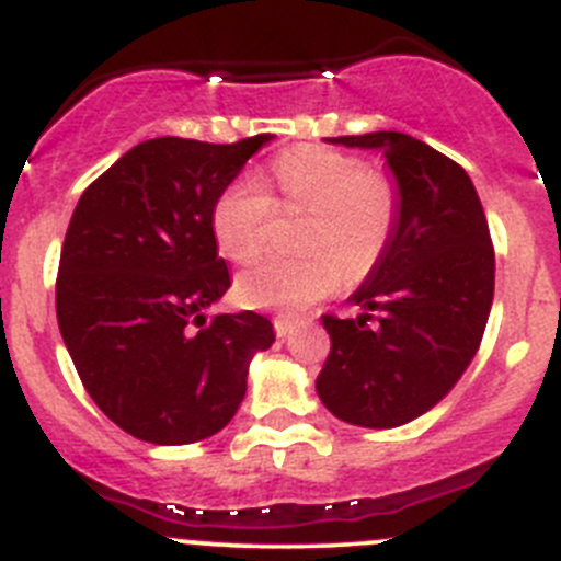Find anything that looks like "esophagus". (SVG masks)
Returning <instances> with one entry per match:
<instances>
[{
  "instance_id": "34e87169",
  "label": "esophagus",
  "mask_w": 561,
  "mask_h": 561,
  "mask_svg": "<svg viewBox=\"0 0 561 561\" xmlns=\"http://www.w3.org/2000/svg\"><path fill=\"white\" fill-rule=\"evenodd\" d=\"M293 329H296V323H293L290 318H285V314H279V318H274V331H276V336H287Z\"/></svg>"
}]
</instances>
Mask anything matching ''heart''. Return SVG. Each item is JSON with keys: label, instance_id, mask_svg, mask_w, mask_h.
I'll return each mask as SVG.
<instances>
[{"label": "heart", "instance_id": "heart-1", "mask_svg": "<svg viewBox=\"0 0 561 561\" xmlns=\"http://www.w3.org/2000/svg\"><path fill=\"white\" fill-rule=\"evenodd\" d=\"M279 208L304 210L298 260H265L243 271L236 282L241 304L257 309L296 312L340 285L367 276L383 257L397 216L400 194L380 172H367L358 159L325 148L287 150L274 164ZM274 203L257 178H236L219 194L210 227L221 254L236 263L260 257L268 238Z\"/></svg>", "mask_w": 561, "mask_h": 561}]
</instances>
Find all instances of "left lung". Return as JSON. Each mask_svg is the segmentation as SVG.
I'll list each match as a JSON object with an SVG mask.
<instances>
[{
  "label": "left lung",
  "mask_w": 561,
  "mask_h": 561,
  "mask_svg": "<svg viewBox=\"0 0 561 561\" xmlns=\"http://www.w3.org/2000/svg\"><path fill=\"white\" fill-rule=\"evenodd\" d=\"M329 142L383 153L400 216L351 296L362 314H323L331 351L314 389L347 425L400 427L442 402L480 347L496 279L491 232L471 178L431 145L400 130Z\"/></svg>",
  "instance_id": "left-lung-1"
}]
</instances>
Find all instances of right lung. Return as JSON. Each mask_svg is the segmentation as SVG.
<instances>
[{"label": "right lung", "mask_w": 561, "mask_h": 561, "mask_svg": "<svg viewBox=\"0 0 561 561\" xmlns=\"http://www.w3.org/2000/svg\"><path fill=\"white\" fill-rule=\"evenodd\" d=\"M271 139H148L92 181L70 216L59 334L87 394L139 442L178 447L219 433L247 394L252 356L274 345L257 312L205 318L230 287L210 214Z\"/></svg>", "instance_id": "add662e5"}]
</instances>
